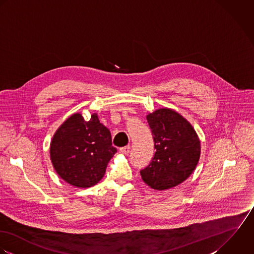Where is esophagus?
Segmentation results:
<instances>
[{
  "instance_id": "34e87169",
  "label": "esophagus",
  "mask_w": 254,
  "mask_h": 254,
  "mask_svg": "<svg viewBox=\"0 0 254 254\" xmlns=\"http://www.w3.org/2000/svg\"><path fill=\"white\" fill-rule=\"evenodd\" d=\"M120 151L123 153V154H125V155H128L129 151H130V146H129V145H127V146H125V147H122V148L120 149Z\"/></svg>"
}]
</instances>
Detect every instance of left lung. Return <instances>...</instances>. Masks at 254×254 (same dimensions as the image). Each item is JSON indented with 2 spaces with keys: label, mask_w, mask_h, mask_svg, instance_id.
Masks as SVG:
<instances>
[{
  "label": "left lung",
  "mask_w": 254,
  "mask_h": 254,
  "mask_svg": "<svg viewBox=\"0 0 254 254\" xmlns=\"http://www.w3.org/2000/svg\"><path fill=\"white\" fill-rule=\"evenodd\" d=\"M154 149L151 162L140 170L153 190L174 188L186 181L200 157V141L191 125L177 112L160 109L147 116Z\"/></svg>",
  "instance_id": "obj_1"
}]
</instances>
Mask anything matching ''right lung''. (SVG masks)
<instances>
[{"mask_svg":"<svg viewBox=\"0 0 254 254\" xmlns=\"http://www.w3.org/2000/svg\"><path fill=\"white\" fill-rule=\"evenodd\" d=\"M115 153L111 132L95 114L89 121L80 114L69 117L56 131L50 146L56 172L77 188L96 185Z\"/></svg>","mask_w":254,"mask_h":254,"instance_id":"add662e5","label":"right lung"}]
</instances>
